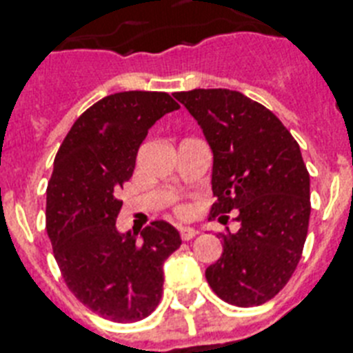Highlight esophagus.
<instances>
[{"instance_id": "34e87169", "label": "esophagus", "mask_w": 353, "mask_h": 353, "mask_svg": "<svg viewBox=\"0 0 353 353\" xmlns=\"http://www.w3.org/2000/svg\"><path fill=\"white\" fill-rule=\"evenodd\" d=\"M179 235H181L183 241H192L197 235V230H194V228H179Z\"/></svg>"}]
</instances>
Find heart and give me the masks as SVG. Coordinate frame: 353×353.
<instances>
[{"mask_svg":"<svg viewBox=\"0 0 353 353\" xmlns=\"http://www.w3.org/2000/svg\"><path fill=\"white\" fill-rule=\"evenodd\" d=\"M179 213H186V210L181 208V210H179Z\"/></svg>","mask_w":353,"mask_h":353,"instance_id":"1","label":"heart"}]
</instances>
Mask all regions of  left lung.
<instances>
[{"label":"left lung","instance_id":"obj_1","mask_svg":"<svg viewBox=\"0 0 353 353\" xmlns=\"http://www.w3.org/2000/svg\"><path fill=\"white\" fill-rule=\"evenodd\" d=\"M197 120L213 152L210 219L241 228L221 233L222 254L206 269L213 292L236 307L269 301L291 280L310 217V177L300 145L262 103L232 90L174 94Z\"/></svg>","mask_w":353,"mask_h":353}]
</instances>
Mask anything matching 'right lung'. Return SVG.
I'll return each mask as SVG.
<instances>
[{
    "instance_id": "obj_1",
    "label": "right lung",
    "mask_w": 353,
    "mask_h": 353,
    "mask_svg": "<svg viewBox=\"0 0 353 353\" xmlns=\"http://www.w3.org/2000/svg\"><path fill=\"white\" fill-rule=\"evenodd\" d=\"M179 109L168 93L123 91L77 118L46 188V232L62 278L79 301L117 323L147 318L161 300L163 263L181 245L165 221L120 233L118 194L150 127Z\"/></svg>"
}]
</instances>
